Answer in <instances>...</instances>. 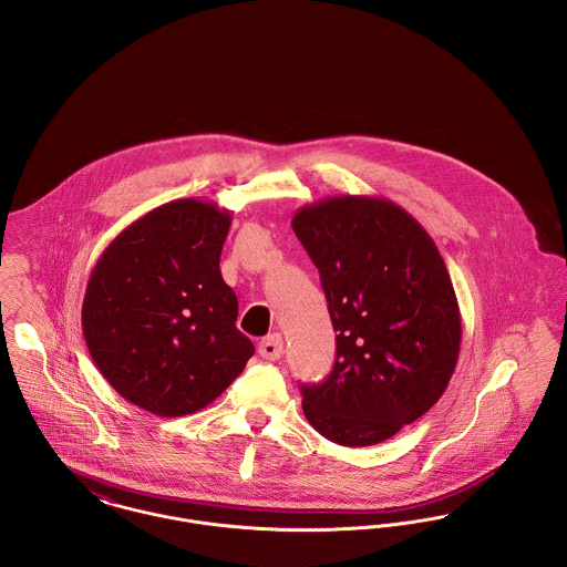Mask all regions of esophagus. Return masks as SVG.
I'll list each match as a JSON object with an SVG mask.
<instances>
[{
  "label": "esophagus",
  "mask_w": 567,
  "mask_h": 567,
  "mask_svg": "<svg viewBox=\"0 0 567 567\" xmlns=\"http://www.w3.org/2000/svg\"><path fill=\"white\" fill-rule=\"evenodd\" d=\"M282 347H285V342H282V336L280 333H269L266 336L261 342H259V355L264 358V360H280V355H282Z\"/></svg>",
  "instance_id": "1"
}]
</instances>
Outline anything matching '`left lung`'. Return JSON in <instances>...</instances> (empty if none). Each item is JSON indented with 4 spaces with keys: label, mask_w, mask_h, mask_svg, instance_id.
Here are the masks:
<instances>
[{
    "label": "left lung",
    "mask_w": 567,
    "mask_h": 567,
    "mask_svg": "<svg viewBox=\"0 0 567 567\" xmlns=\"http://www.w3.org/2000/svg\"><path fill=\"white\" fill-rule=\"evenodd\" d=\"M293 231L319 269L336 333L330 377L301 385L310 426L367 447L422 417L461 351V310L433 237L381 197H328L296 212Z\"/></svg>",
    "instance_id": "1"
}]
</instances>
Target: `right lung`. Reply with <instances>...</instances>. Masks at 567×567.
I'll list each match as a JSON object with an SVG mask.
<instances>
[{
    "instance_id": "right-lung-1",
    "label": "right lung",
    "mask_w": 567,
    "mask_h": 567,
    "mask_svg": "<svg viewBox=\"0 0 567 567\" xmlns=\"http://www.w3.org/2000/svg\"><path fill=\"white\" fill-rule=\"evenodd\" d=\"M231 220L212 200H171L117 235L90 274L81 310L90 355L122 399L154 415L207 406L255 353L220 274Z\"/></svg>"
}]
</instances>
